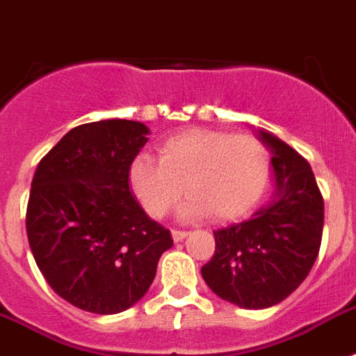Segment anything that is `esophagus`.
I'll return each mask as SVG.
<instances>
[{"label":"esophagus","mask_w":356,"mask_h":356,"mask_svg":"<svg viewBox=\"0 0 356 356\" xmlns=\"http://www.w3.org/2000/svg\"><path fill=\"white\" fill-rule=\"evenodd\" d=\"M188 235V232L186 229H172V237H173V241H175V243H179V241H183L184 237H186Z\"/></svg>","instance_id":"obj_1"}]
</instances>
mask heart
<instances>
[{
  "instance_id": "1",
  "label": "heart",
  "mask_w": 356,
  "mask_h": 356,
  "mask_svg": "<svg viewBox=\"0 0 356 356\" xmlns=\"http://www.w3.org/2000/svg\"><path fill=\"white\" fill-rule=\"evenodd\" d=\"M159 161L141 154L130 164V186L150 217L177 206L186 186L188 215L232 220L252 210L270 177V154L255 136L188 130L163 141Z\"/></svg>"
}]
</instances>
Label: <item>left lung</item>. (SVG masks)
Masks as SVG:
<instances>
[{
    "instance_id": "1",
    "label": "left lung",
    "mask_w": 356,
    "mask_h": 356,
    "mask_svg": "<svg viewBox=\"0 0 356 356\" xmlns=\"http://www.w3.org/2000/svg\"><path fill=\"white\" fill-rule=\"evenodd\" d=\"M275 193L250 220L217 229L202 279L222 300L246 309L282 302L312 271L322 243L324 199L309 164L268 132Z\"/></svg>"
}]
</instances>
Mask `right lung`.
<instances>
[{"label":"right lung","instance_id":"obj_1","mask_svg":"<svg viewBox=\"0 0 356 356\" xmlns=\"http://www.w3.org/2000/svg\"><path fill=\"white\" fill-rule=\"evenodd\" d=\"M148 128L106 119L72 128L35 168L26 237L50 288L97 315L128 309L154 282L173 246L170 229L145 213L128 186Z\"/></svg>","mask_w":356,"mask_h":356}]
</instances>
